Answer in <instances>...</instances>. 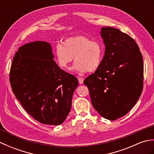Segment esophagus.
I'll list each match as a JSON object with an SVG mask.
<instances>
[{"label":"esophagus","mask_w":154,"mask_h":154,"mask_svg":"<svg viewBox=\"0 0 154 154\" xmlns=\"http://www.w3.org/2000/svg\"><path fill=\"white\" fill-rule=\"evenodd\" d=\"M83 78H81V77H78V81H79V83L80 84H83Z\"/></svg>","instance_id":"1"}]
</instances>
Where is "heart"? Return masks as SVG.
Segmentation results:
<instances>
[{"instance_id":"1","label":"heart","mask_w":154,"mask_h":154,"mask_svg":"<svg viewBox=\"0 0 154 154\" xmlns=\"http://www.w3.org/2000/svg\"><path fill=\"white\" fill-rule=\"evenodd\" d=\"M104 48L100 42L91 40L83 35L67 38L63 45L57 44L55 55L57 63L63 69H69L73 59L75 69L81 72H93L100 66L103 60Z\"/></svg>"}]
</instances>
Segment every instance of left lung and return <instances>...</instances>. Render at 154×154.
<instances>
[{"mask_svg":"<svg viewBox=\"0 0 154 154\" xmlns=\"http://www.w3.org/2000/svg\"><path fill=\"white\" fill-rule=\"evenodd\" d=\"M105 51L100 66L83 83L100 115L114 120L135 105L143 89V57L132 38L119 29L101 28Z\"/></svg>","mask_w":154,"mask_h":154,"instance_id":"obj_1","label":"left lung"}]
</instances>
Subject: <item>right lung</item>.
<instances>
[{"instance_id": "obj_1", "label": "right lung", "mask_w": 154, "mask_h": 154, "mask_svg": "<svg viewBox=\"0 0 154 154\" xmlns=\"http://www.w3.org/2000/svg\"><path fill=\"white\" fill-rule=\"evenodd\" d=\"M53 59L49 43L26 44L13 58L9 78L13 93L29 115L42 124L60 125L70 112L79 82Z\"/></svg>"}]
</instances>
